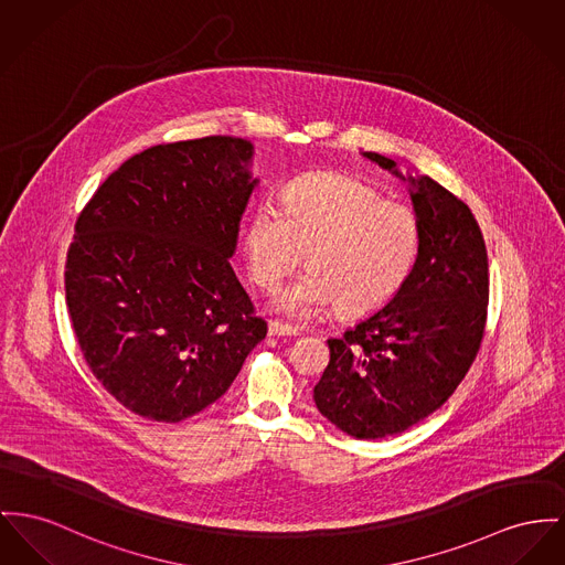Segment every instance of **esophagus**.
I'll return each mask as SVG.
<instances>
[{"label":"esophagus","mask_w":565,"mask_h":565,"mask_svg":"<svg viewBox=\"0 0 565 565\" xmlns=\"http://www.w3.org/2000/svg\"><path fill=\"white\" fill-rule=\"evenodd\" d=\"M267 332H269V337H298L296 328H291L287 323H280V321H271L267 326Z\"/></svg>","instance_id":"1"}]
</instances>
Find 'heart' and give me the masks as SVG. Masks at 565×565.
I'll return each instance as SVG.
<instances>
[{"label":"heart","mask_w":565,"mask_h":565,"mask_svg":"<svg viewBox=\"0 0 565 565\" xmlns=\"http://www.w3.org/2000/svg\"><path fill=\"white\" fill-rule=\"evenodd\" d=\"M422 248L424 226L412 205L330 171L294 180L280 207L257 205L244 228L248 271L265 291H276L306 253L310 271L276 298L294 319L334 303L351 317L375 312L405 289Z\"/></svg>","instance_id":"obj_1"}]
</instances>
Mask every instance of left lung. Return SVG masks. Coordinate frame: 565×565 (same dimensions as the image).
I'll list each match as a JSON object with an SVG mask.
<instances>
[{"label":"left lung","mask_w":565,"mask_h":565,"mask_svg":"<svg viewBox=\"0 0 565 565\" xmlns=\"http://www.w3.org/2000/svg\"><path fill=\"white\" fill-rule=\"evenodd\" d=\"M396 173V162L369 151ZM414 182L424 248L405 289L328 339L317 409L358 439H381L437 412L471 369L487 330L489 255L469 205L433 178Z\"/></svg>","instance_id":"left-lung-1"}]
</instances>
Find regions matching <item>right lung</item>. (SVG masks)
<instances>
[{
	"label": "right lung",
	"instance_id": "obj_1",
	"mask_svg": "<svg viewBox=\"0 0 565 565\" xmlns=\"http://www.w3.org/2000/svg\"><path fill=\"white\" fill-rule=\"evenodd\" d=\"M233 137L135 153L85 203L64 285L92 375L132 414L175 424L216 403L267 323L228 257L257 180Z\"/></svg>",
	"mask_w": 565,
	"mask_h": 565
}]
</instances>
